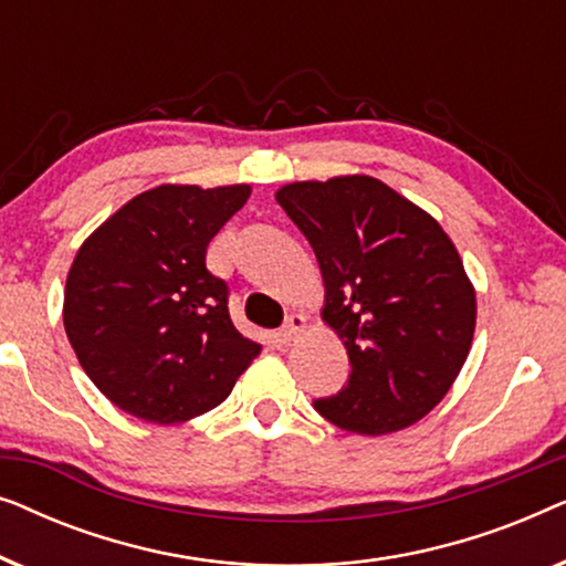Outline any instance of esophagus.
Returning <instances> with one entry per match:
<instances>
[{"label":"esophagus","instance_id":"1","mask_svg":"<svg viewBox=\"0 0 566 566\" xmlns=\"http://www.w3.org/2000/svg\"><path fill=\"white\" fill-rule=\"evenodd\" d=\"M304 329H306V316L291 314L289 319H285L283 329H281V339H283V343H293V339H296Z\"/></svg>","mask_w":566,"mask_h":566}]
</instances>
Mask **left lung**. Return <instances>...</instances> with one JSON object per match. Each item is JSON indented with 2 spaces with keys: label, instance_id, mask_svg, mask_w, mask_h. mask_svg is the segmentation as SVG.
<instances>
[{
  "label": "left lung",
  "instance_id": "left-lung-1",
  "mask_svg": "<svg viewBox=\"0 0 566 566\" xmlns=\"http://www.w3.org/2000/svg\"><path fill=\"white\" fill-rule=\"evenodd\" d=\"M275 200L312 244L322 322L353 366L343 391L314 407L358 436L420 422L461 374L476 327V291L451 237L368 175L289 182Z\"/></svg>",
  "mask_w": 566,
  "mask_h": 566
}]
</instances>
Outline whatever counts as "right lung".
<instances>
[{
    "mask_svg": "<svg viewBox=\"0 0 566 566\" xmlns=\"http://www.w3.org/2000/svg\"><path fill=\"white\" fill-rule=\"evenodd\" d=\"M252 185L165 182L84 239L69 268L64 329L92 384L126 415L177 424L219 407L262 345L231 324L208 242Z\"/></svg>",
    "mask_w": 566,
    "mask_h": 566,
    "instance_id": "add662e5",
    "label": "right lung"
}]
</instances>
